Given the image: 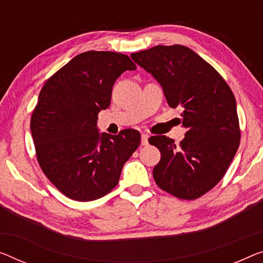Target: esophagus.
Wrapping results in <instances>:
<instances>
[{
    "label": "esophagus",
    "instance_id": "obj_1",
    "mask_svg": "<svg viewBox=\"0 0 263 263\" xmlns=\"http://www.w3.org/2000/svg\"><path fill=\"white\" fill-rule=\"evenodd\" d=\"M148 135H146V133H143L142 135V145H147L148 144Z\"/></svg>",
    "mask_w": 263,
    "mask_h": 263
}]
</instances>
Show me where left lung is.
<instances>
[{
	"mask_svg": "<svg viewBox=\"0 0 263 263\" xmlns=\"http://www.w3.org/2000/svg\"><path fill=\"white\" fill-rule=\"evenodd\" d=\"M131 58L162 85L169 106L183 109L186 132L179 145L166 136L148 138L160 151L152 171L155 182L177 198H199L223 178L240 145L232 89L213 66L185 46H155Z\"/></svg>",
	"mask_w": 263,
	"mask_h": 263,
	"instance_id": "obj_1",
	"label": "left lung"
}]
</instances>
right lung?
Masks as SVG:
<instances>
[{"label": "right lung", "instance_id": "right-lung-1", "mask_svg": "<svg viewBox=\"0 0 263 263\" xmlns=\"http://www.w3.org/2000/svg\"><path fill=\"white\" fill-rule=\"evenodd\" d=\"M136 65L127 55L88 50L47 79L30 118L35 154L46 177L74 201L98 199L115 189L140 133L99 135L98 113L111 104L112 87Z\"/></svg>", "mask_w": 263, "mask_h": 263}]
</instances>
